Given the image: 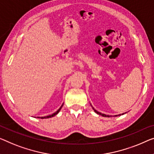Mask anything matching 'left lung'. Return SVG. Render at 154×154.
<instances>
[{
	"label": "left lung",
	"instance_id": "obj_1",
	"mask_svg": "<svg viewBox=\"0 0 154 154\" xmlns=\"http://www.w3.org/2000/svg\"><path fill=\"white\" fill-rule=\"evenodd\" d=\"M93 109L94 111H95V112L96 113L99 114V115H100V116H103V117H109H109H111V116H109V115H107V116H106V115H105V114H102V113H100V112H98V111H96L95 109H94V108H93ZM122 114H124V113H122ZM118 116H120V115H118Z\"/></svg>",
	"mask_w": 154,
	"mask_h": 154
}]
</instances>
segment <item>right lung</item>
<instances>
[{
    "label": "right lung",
    "instance_id": "add662e5",
    "mask_svg": "<svg viewBox=\"0 0 154 154\" xmlns=\"http://www.w3.org/2000/svg\"><path fill=\"white\" fill-rule=\"evenodd\" d=\"M63 106V104L61 105V106L59 108V109L57 110V111L55 112V113H54L53 114H52V115H50V116H45V117H38V118H41V119H45V118H52V117H53V116H56V115L59 113V111H60V110H61V107Z\"/></svg>",
    "mask_w": 154,
    "mask_h": 154
}]
</instances>
